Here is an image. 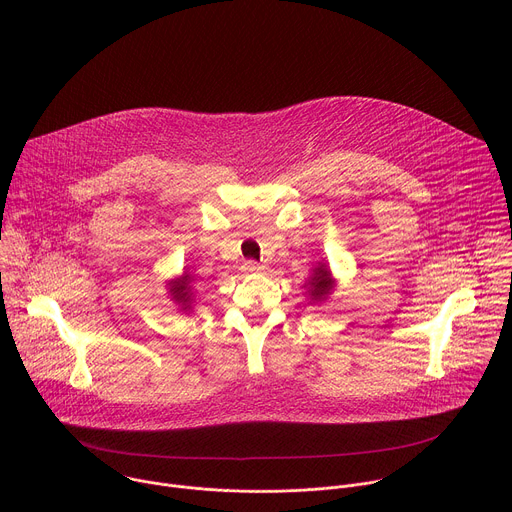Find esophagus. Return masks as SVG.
<instances>
[{
	"label": "esophagus",
	"mask_w": 512,
	"mask_h": 512,
	"mask_svg": "<svg viewBox=\"0 0 512 512\" xmlns=\"http://www.w3.org/2000/svg\"><path fill=\"white\" fill-rule=\"evenodd\" d=\"M245 273H261V271H265V265H261V263H257V261H253V259H249V261H245L243 263V267H241Z\"/></svg>",
	"instance_id": "esophagus-1"
}]
</instances>
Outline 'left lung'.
Masks as SVG:
<instances>
[{
    "instance_id": "obj_1",
    "label": "left lung",
    "mask_w": 512,
    "mask_h": 512,
    "mask_svg": "<svg viewBox=\"0 0 512 512\" xmlns=\"http://www.w3.org/2000/svg\"><path fill=\"white\" fill-rule=\"evenodd\" d=\"M336 285V279L332 277L330 267L324 261H318V265L312 269V275L306 279V296L312 304H322L330 298L332 289Z\"/></svg>"
}]
</instances>
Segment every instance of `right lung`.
Returning <instances> with one entry per match:
<instances>
[{
  "mask_svg": "<svg viewBox=\"0 0 512 512\" xmlns=\"http://www.w3.org/2000/svg\"><path fill=\"white\" fill-rule=\"evenodd\" d=\"M192 281L194 275H190V271H184L182 275L168 279V296L174 300V304L178 306L180 312L188 314L194 310V291H192Z\"/></svg>",
  "mask_w": 512,
  "mask_h": 512,
  "instance_id": "right-lung-1",
  "label": "right lung"
}]
</instances>
